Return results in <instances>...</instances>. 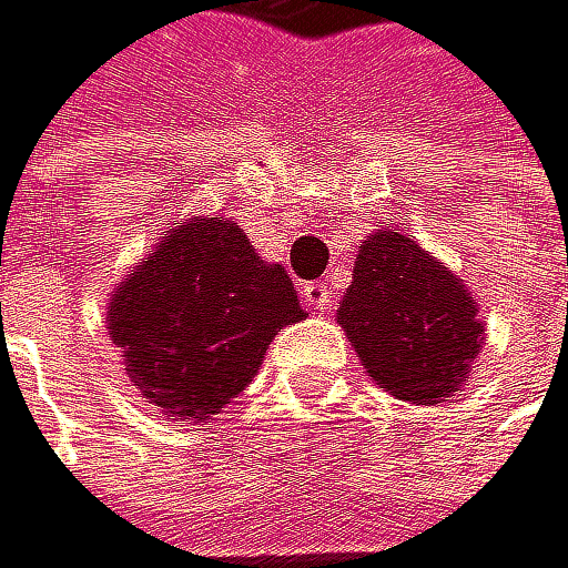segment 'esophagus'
I'll use <instances>...</instances> for the list:
<instances>
[{"label": "esophagus", "instance_id": "esophagus-1", "mask_svg": "<svg viewBox=\"0 0 568 568\" xmlns=\"http://www.w3.org/2000/svg\"><path fill=\"white\" fill-rule=\"evenodd\" d=\"M303 303L317 314H327L335 307V296L327 290V282H307V286H303Z\"/></svg>", "mask_w": 568, "mask_h": 568}]
</instances>
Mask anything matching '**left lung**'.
I'll return each instance as SVG.
<instances>
[{
    "instance_id": "1",
    "label": "left lung",
    "mask_w": 568,
    "mask_h": 568,
    "mask_svg": "<svg viewBox=\"0 0 568 568\" xmlns=\"http://www.w3.org/2000/svg\"><path fill=\"white\" fill-rule=\"evenodd\" d=\"M335 321L366 377L412 405L454 398L485 345V321L464 278L394 230L359 244Z\"/></svg>"
}]
</instances>
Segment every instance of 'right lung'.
I'll return each instance as SVG.
<instances>
[{"instance_id": "obj_1", "label": "right lung", "mask_w": 568, "mask_h": 568, "mask_svg": "<svg viewBox=\"0 0 568 568\" xmlns=\"http://www.w3.org/2000/svg\"><path fill=\"white\" fill-rule=\"evenodd\" d=\"M303 317L286 268L261 261L241 226L191 215L111 293L108 335L145 402L205 423L251 384L282 327Z\"/></svg>"}]
</instances>
